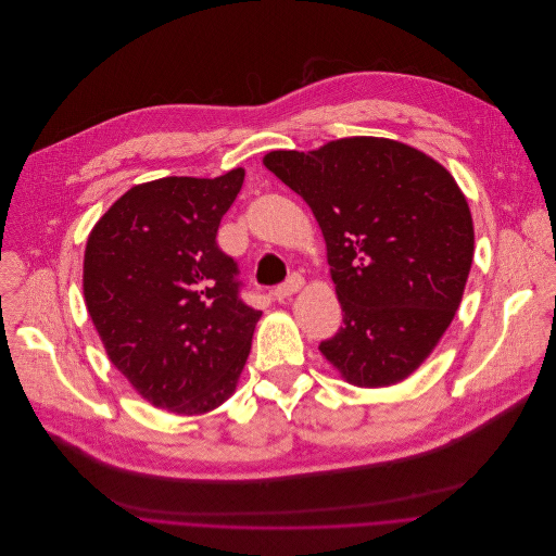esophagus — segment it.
Listing matches in <instances>:
<instances>
[{"instance_id":"esophagus-1","label":"esophagus","mask_w":556,"mask_h":556,"mask_svg":"<svg viewBox=\"0 0 556 556\" xmlns=\"http://www.w3.org/2000/svg\"><path fill=\"white\" fill-rule=\"evenodd\" d=\"M300 287H302V276H300V274H291L282 285H278V287L274 289V295H276L278 302H282V300L291 298Z\"/></svg>"}]
</instances>
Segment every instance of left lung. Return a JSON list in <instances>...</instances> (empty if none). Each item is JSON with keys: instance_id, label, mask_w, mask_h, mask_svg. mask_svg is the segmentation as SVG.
Instances as JSON below:
<instances>
[{"instance_id": "obj_1", "label": "left lung", "mask_w": 556, "mask_h": 556, "mask_svg": "<svg viewBox=\"0 0 556 556\" xmlns=\"http://www.w3.org/2000/svg\"><path fill=\"white\" fill-rule=\"evenodd\" d=\"M265 166L321 228L344 324L319 344L349 383L409 377L452 324L473 263V220L454 177L383 138H344Z\"/></svg>"}]
</instances>
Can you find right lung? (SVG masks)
Listing matches in <instances>:
<instances>
[{
	"mask_svg": "<svg viewBox=\"0 0 556 556\" xmlns=\"http://www.w3.org/2000/svg\"><path fill=\"white\" fill-rule=\"evenodd\" d=\"M245 179L164 177L125 192L89 235L83 291L104 351L155 407L203 414L237 388L261 311L216 243Z\"/></svg>",
	"mask_w": 556,
	"mask_h": 556,
	"instance_id": "obj_1",
	"label": "right lung"
}]
</instances>
